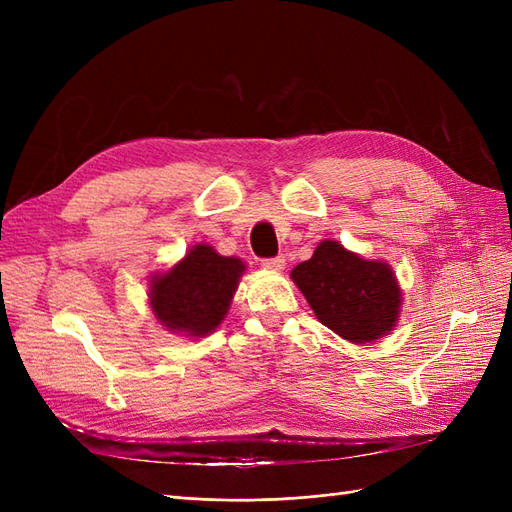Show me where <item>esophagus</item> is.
<instances>
[{
	"mask_svg": "<svg viewBox=\"0 0 512 512\" xmlns=\"http://www.w3.org/2000/svg\"><path fill=\"white\" fill-rule=\"evenodd\" d=\"M260 265L271 271H280L286 267V258L284 256H273V258H262Z\"/></svg>",
	"mask_w": 512,
	"mask_h": 512,
	"instance_id": "esophagus-1",
	"label": "esophagus"
}]
</instances>
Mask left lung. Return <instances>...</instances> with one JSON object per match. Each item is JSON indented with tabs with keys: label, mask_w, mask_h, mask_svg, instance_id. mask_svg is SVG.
Listing matches in <instances>:
<instances>
[{
	"label": "left lung",
	"mask_w": 512,
	"mask_h": 512,
	"mask_svg": "<svg viewBox=\"0 0 512 512\" xmlns=\"http://www.w3.org/2000/svg\"><path fill=\"white\" fill-rule=\"evenodd\" d=\"M290 275L324 327L348 342H374L395 327L401 292L380 260H363L337 241H322Z\"/></svg>",
	"instance_id": "1"
}]
</instances>
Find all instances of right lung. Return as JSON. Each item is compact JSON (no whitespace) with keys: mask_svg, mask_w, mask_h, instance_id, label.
I'll list each match as a JSON object with an SVG mask.
<instances>
[{"mask_svg":"<svg viewBox=\"0 0 512 512\" xmlns=\"http://www.w3.org/2000/svg\"><path fill=\"white\" fill-rule=\"evenodd\" d=\"M243 271L239 258L220 256L209 245H196L179 265L151 280L153 312L170 331L190 337L207 335L228 314Z\"/></svg>","mask_w":512,"mask_h":512,"instance_id":"obj_1","label":"right lung"}]
</instances>
